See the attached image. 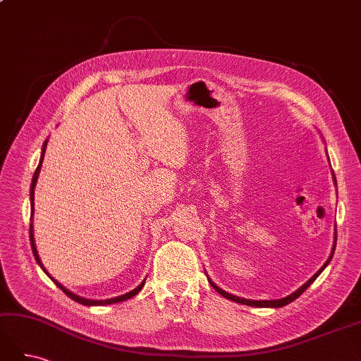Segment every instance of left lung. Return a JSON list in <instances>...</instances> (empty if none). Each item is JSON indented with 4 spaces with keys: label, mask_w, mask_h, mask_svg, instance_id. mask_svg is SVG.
I'll return each mask as SVG.
<instances>
[{
    "label": "left lung",
    "mask_w": 361,
    "mask_h": 361,
    "mask_svg": "<svg viewBox=\"0 0 361 361\" xmlns=\"http://www.w3.org/2000/svg\"><path fill=\"white\" fill-rule=\"evenodd\" d=\"M333 176H334V173H333ZM334 182H336V178H334ZM334 248H336V245H334ZM333 248V250H334ZM333 259V253H331V256H330V259L329 260H326V264L318 271V272H316V274L307 281V283H305V285H302L298 290H295L293 293H290V295H288V297L286 298H281V300H268V301H255V300H245V298H239V297H235V295H232V293H228V292H226V290H223V289H220V288H218L216 285H214V283L209 280V279H207V280H209V283H211V286L218 292V293H220V295H223V297L224 298H227V300H232V301H236V302H241V304H245V305H255V307H283V305H286V304H289V302H292L293 300H297L298 297H300V295L305 290V289H307L310 285H312V283L316 280V277H318L319 274H321V272H322V269L326 267V265H329V262Z\"/></svg>",
    "instance_id": "left-lung-1"
}]
</instances>
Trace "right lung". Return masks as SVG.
<instances>
[{"label":"right lung","instance_id":"1","mask_svg":"<svg viewBox=\"0 0 361 361\" xmlns=\"http://www.w3.org/2000/svg\"><path fill=\"white\" fill-rule=\"evenodd\" d=\"M47 143H48V140L45 141V143H43V146H42V157H40V161H39V166H37V169H36V171H35V176H32V180H31V190H30V199H31V209H32V212H35V188H36V182H37V178H39V173H40V167H42V162H43V157H45V150H47ZM32 212H31V216H32ZM30 241H31V250H32V255H35V259L37 260V264L42 267V269L47 272V269L43 268V265H42V262H40V257H39V255H37V250H36V244H35V235H32V226L30 224ZM48 274V272H47ZM49 276V274H48ZM51 280L56 283V285L68 295L69 298H72L73 301H76V302H80V304H84V305H108V304H114V302H118V301H126V300H129V298H133L134 295H137L141 289H143V286H145V281L141 283L140 286H137L134 290H130V292H128V293H125V295H120V297H116V298H110V300H101V301H97V300H87V298H81V297H78V295H75V293H72L71 290H68L64 286H61L60 283L57 281V280H54L52 277H51Z\"/></svg>","mask_w":361,"mask_h":361}]
</instances>
